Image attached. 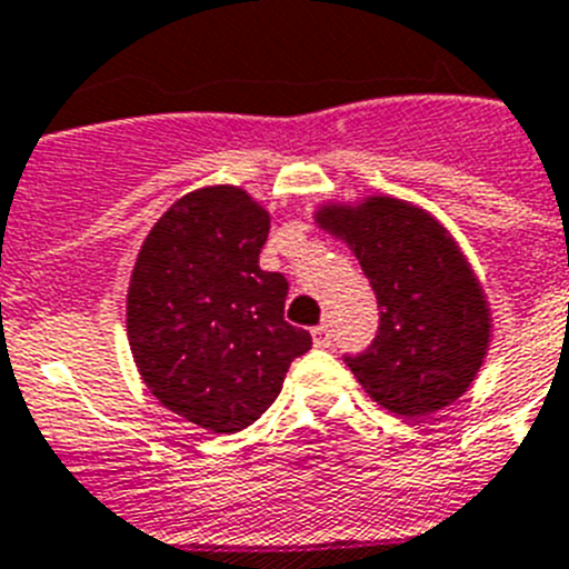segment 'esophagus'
Here are the masks:
<instances>
[{
	"label": "esophagus",
	"instance_id": "obj_1",
	"mask_svg": "<svg viewBox=\"0 0 569 569\" xmlns=\"http://www.w3.org/2000/svg\"><path fill=\"white\" fill-rule=\"evenodd\" d=\"M313 341L319 347H328L330 345V328H328V325H325V321H321V325H316V328H313Z\"/></svg>",
	"mask_w": 569,
	"mask_h": 569
}]
</instances>
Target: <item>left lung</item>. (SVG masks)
Masks as SVG:
<instances>
[{
	"instance_id": "1",
	"label": "left lung",
	"mask_w": 569,
	"mask_h": 569,
	"mask_svg": "<svg viewBox=\"0 0 569 569\" xmlns=\"http://www.w3.org/2000/svg\"><path fill=\"white\" fill-rule=\"evenodd\" d=\"M316 222L350 244L379 301L373 345L345 356L359 385L396 416L453 405L490 345V310L456 241L433 216L390 196L328 204Z\"/></svg>"
}]
</instances>
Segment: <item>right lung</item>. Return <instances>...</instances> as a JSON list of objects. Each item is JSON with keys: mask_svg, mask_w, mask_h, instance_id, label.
Here are the masks:
<instances>
[{"mask_svg": "<svg viewBox=\"0 0 569 569\" xmlns=\"http://www.w3.org/2000/svg\"><path fill=\"white\" fill-rule=\"evenodd\" d=\"M270 216L233 184L182 196L144 239L128 339L150 393L213 433H239L276 401L308 330L284 321L288 279L259 268Z\"/></svg>", "mask_w": 569, "mask_h": 569, "instance_id": "add662e5", "label": "right lung"}]
</instances>
